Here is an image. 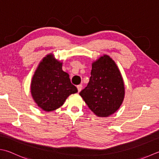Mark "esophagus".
I'll use <instances>...</instances> for the list:
<instances>
[{
  "label": "esophagus",
  "mask_w": 159,
  "mask_h": 159,
  "mask_svg": "<svg viewBox=\"0 0 159 159\" xmlns=\"http://www.w3.org/2000/svg\"><path fill=\"white\" fill-rule=\"evenodd\" d=\"M82 88H83V85H81V84H80V85H77V89H78V91H79V92H80V91H81Z\"/></svg>",
  "instance_id": "34e87169"
}]
</instances>
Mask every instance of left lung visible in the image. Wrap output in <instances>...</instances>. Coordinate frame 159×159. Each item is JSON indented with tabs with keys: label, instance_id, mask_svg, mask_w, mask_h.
Masks as SVG:
<instances>
[{
	"label": "left lung",
	"instance_id": "8db88e82",
	"mask_svg": "<svg viewBox=\"0 0 159 159\" xmlns=\"http://www.w3.org/2000/svg\"><path fill=\"white\" fill-rule=\"evenodd\" d=\"M88 86L79 93L93 113L108 117L119 110L125 97V85L119 67L104 54L92 64Z\"/></svg>",
	"mask_w": 159,
	"mask_h": 159
}]
</instances>
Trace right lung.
I'll use <instances>...</instances> for the list:
<instances>
[{
    "mask_svg": "<svg viewBox=\"0 0 159 159\" xmlns=\"http://www.w3.org/2000/svg\"><path fill=\"white\" fill-rule=\"evenodd\" d=\"M62 65L63 62L49 54L40 62L34 74L31 94L43 111L56 110L64 104L68 96L78 92L70 82L69 74L62 70Z\"/></svg>",
    "mask_w": 159,
    "mask_h": 159,
    "instance_id": "obj_1",
    "label": "right lung"
}]
</instances>
